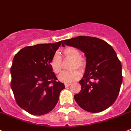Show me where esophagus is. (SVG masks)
Instances as JSON below:
<instances>
[{
  "label": "esophagus",
  "mask_w": 131,
  "mask_h": 131,
  "mask_svg": "<svg viewBox=\"0 0 131 131\" xmlns=\"http://www.w3.org/2000/svg\"><path fill=\"white\" fill-rule=\"evenodd\" d=\"M70 85H71V84L65 83V84H64V86H65V87H68V86H69Z\"/></svg>",
  "instance_id": "34e87169"
}]
</instances>
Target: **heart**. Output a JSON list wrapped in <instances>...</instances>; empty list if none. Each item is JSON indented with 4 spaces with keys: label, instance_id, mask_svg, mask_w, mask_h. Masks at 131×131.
Segmentation results:
<instances>
[{
    "label": "heart",
    "instance_id": "heart-1",
    "mask_svg": "<svg viewBox=\"0 0 131 131\" xmlns=\"http://www.w3.org/2000/svg\"><path fill=\"white\" fill-rule=\"evenodd\" d=\"M64 58L71 59L68 68L70 70L64 71L59 75V79L66 83H71L78 80L81 77L80 72L76 68H79L83 72L86 68V62L84 57L80 56V52L75 48L68 46L63 49ZM50 66L55 74H59L62 69V59L58 52H56L50 61Z\"/></svg>",
    "mask_w": 131,
    "mask_h": 131
}]
</instances>
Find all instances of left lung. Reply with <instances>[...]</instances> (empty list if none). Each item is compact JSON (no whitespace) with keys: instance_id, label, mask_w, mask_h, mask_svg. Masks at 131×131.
Instances as JSON below:
<instances>
[{"instance_id":"8db88e82","label":"left lung","mask_w":131,"mask_h":131,"mask_svg":"<svg viewBox=\"0 0 131 131\" xmlns=\"http://www.w3.org/2000/svg\"><path fill=\"white\" fill-rule=\"evenodd\" d=\"M72 46L83 52L86 65L81 90L74 95L79 107L90 112L107 109L116 100L122 83V64L113 48L98 38L78 36L63 40L62 46Z\"/></svg>"}]
</instances>
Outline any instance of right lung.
Instances as JSON below:
<instances>
[{"label":"right lung","instance_id":"obj_1","mask_svg":"<svg viewBox=\"0 0 131 131\" xmlns=\"http://www.w3.org/2000/svg\"><path fill=\"white\" fill-rule=\"evenodd\" d=\"M62 41L26 46L15 56L10 72L11 88L18 105L31 114L48 113L58 102L64 85L57 81L50 66Z\"/></svg>","mask_w":131,"mask_h":131}]
</instances>
